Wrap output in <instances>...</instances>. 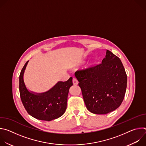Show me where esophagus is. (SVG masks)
<instances>
[{"mask_svg": "<svg viewBox=\"0 0 146 146\" xmlns=\"http://www.w3.org/2000/svg\"><path fill=\"white\" fill-rule=\"evenodd\" d=\"M73 83L74 85H77V84H78V82L76 78H73Z\"/></svg>", "mask_w": 146, "mask_h": 146, "instance_id": "esophagus-1", "label": "esophagus"}]
</instances>
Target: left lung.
I'll return each instance as SVG.
<instances>
[{"label":"left lung","mask_w":146,"mask_h":146,"mask_svg":"<svg viewBox=\"0 0 146 146\" xmlns=\"http://www.w3.org/2000/svg\"><path fill=\"white\" fill-rule=\"evenodd\" d=\"M87 109L96 114H106L117 109L123 100L127 76L120 59L109 50L102 63L94 67L77 71Z\"/></svg>","instance_id":"8db88e82"}]
</instances>
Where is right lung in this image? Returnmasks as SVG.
Listing matches in <instances>:
<instances>
[{
	"mask_svg": "<svg viewBox=\"0 0 146 146\" xmlns=\"http://www.w3.org/2000/svg\"><path fill=\"white\" fill-rule=\"evenodd\" d=\"M29 61L20 73L19 88L21 99L27 111L32 117L40 120L51 121L63 115L66 109L69 88L73 86L71 77L66 81H58L48 91L36 93L27 88L24 74Z\"/></svg>",
	"mask_w": 146,
	"mask_h": 146,
	"instance_id": "obj_1",
	"label": "right lung"
}]
</instances>
